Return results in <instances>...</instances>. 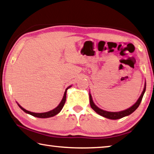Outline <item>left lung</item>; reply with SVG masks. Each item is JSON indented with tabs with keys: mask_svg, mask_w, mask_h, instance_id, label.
<instances>
[{
	"mask_svg": "<svg viewBox=\"0 0 154 154\" xmlns=\"http://www.w3.org/2000/svg\"><path fill=\"white\" fill-rule=\"evenodd\" d=\"M145 89H146V85H145V88L143 89V91L142 92V94L141 95V96L139 97V98L138 99L137 101L135 103L133 106H131V108L127 109V110H123V111H121V112H108V111H105L103 110L102 109L99 108L97 106L94 104V103L92 100V97L91 94H89V102H90V106L91 108L93 110L97 112L100 115H101L102 116L105 117V118H107L109 119H112V120H116V119H119L121 118H123V117L129 115V114H132L134 111H135L137 108L139 107V104L142 100V98H143V96L144 95V93L145 91Z\"/></svg>",
	"mask_w": 154,
	"mask_h": 154,
	"instance_id": "obj_1",
	"label": "left lung"
}]
</instances>
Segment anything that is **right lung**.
Segmentation results:
<instances>
[{
	"mask_svg": "<svg viewBox=\"0 0 154 154\" xmlns=\"http://www.w3.org/2000/svg\"><path fill=\"white\" fill-rule=\"evenodd\" d=\"M71 86H69V88H67L66 89V90L65 91V94H64V96H63V98L62 100V101L60 102V103L59 104L57 108L53 109L52 110H50L49 112H43V113H35V112H29L28 110H26V109H24L23 108H22L21 106L19 105V104L18 106H19V108H20L22 110H23L25 112H26L29 114H31V115H32L35 117H38V118H50V117H52V116H55L56 114H58L60 112V110H62L64 105H65V103L66 102V91H67V89L70 88Z\"/></svg>",
	"mask_w": 154,
	"mask_h": 154,
	"instance_id": "add662e5",
	"label": "right lung"
}]
</instances>
